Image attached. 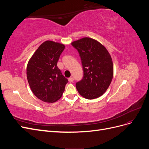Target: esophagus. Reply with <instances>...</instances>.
I'll list each match as a JSON object with an SVG mask.
<instances>
[{"label": "esophagus", "instance_id": "1", "mask_svg": "<svg viewBox=\"0 0 149 149\" xmlns=\"http://www.w3.org/2000/svg\"><path fill=\"white\" fill-rule=\"evenodd\" d=\"M68 81H69V82L70 83H72L74 81V78H73V77H71V78H70L69 79H68Z\"/></svg>", "mask_w": 149, "mask_h": 149}]
</instances>
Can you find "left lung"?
Instances as JSON below:
<instances>
[{"label": "left lung", "mask_w": 149, "mask_h": 149, "mask_svg": "<svg viewBox=\"0 0 149 149\" xmlns=\"http://www.w3.org/2000/svg\"><path fill=\"white\" fill-rule=\"evenodd\" d=\"M83 70L82 79L76 83L78 93L84 98L100 97L109 88L113 77V63L110 54L102 44L91 38L74 41Z\"/></svg>", "instance_id": "1"}]
</instances>
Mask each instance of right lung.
<instances>
[{
    "label": "right lung",
    "instance_id": "right-lung-1",
    "mask_svg": "<svg viewBox=\"0 0 149 149\" xmlns=\"http://www.w3.org/2000/svg\"><path fill=\"white\" fill-rule=\"evenodd\" d=\"M64 49V45L48 40L38 48L28 63L26 77L31 91L45 102L59 100L68 82L57 66Z\"/></svg>",
    "mask_w": 149,
    "mask_h": 149
}]
</instances>
